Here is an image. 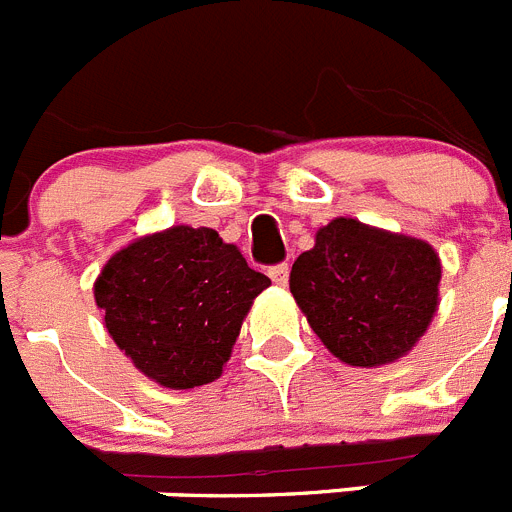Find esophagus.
Masks as SVG:
<instances>
[{
	"label": "esophagus",
	"mask_w": 512,
	"mask_h": 512,
	"mask_svg": "<svg viewBox=\"0 0 512 512\" xmlns=\"http://www.w3.org/2000/svg\"><path fill=\"white\" fill-rule=\"evenodd\" d=\"M269 277H271V282L279 284V287H284L289 279V264H274L269 269Z\"/></svg>",
	"instance_id": "34e87169"
}]
</instances>
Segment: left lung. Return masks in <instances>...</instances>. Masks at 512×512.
<instances>
[{
	"instance_id": "obj_1",
	"label": "left lung",
	"mask_w": 512,
	"mask_h": 512,
	"mask_svg": "<svg viewBox=\"0 0 512 512\" xmlns=\"http://www.w3.org/2000/svg\"><path fill=\"white\" fill-rule=\"evenodd\" d=\"M441 261L428 243L336 217L300 253L289 292L333 356L379 366L415 346L438 307Z\"/></svg>"
}]
</instances>
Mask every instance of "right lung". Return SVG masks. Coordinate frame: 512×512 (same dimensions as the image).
Returning a JSON list of instances; mask_svg holds the SVG:
<instances>
[{
    "label": "right lung",
    "mask_w": 512,
    "mask_h": 512,
    "mask_svg": "<svg viewBox=\"0 0 512 512\" xmlns=\"http://www.w3.org/2000/svg\"><path fill=\"white\" fill-rule=\"evenodd\" d=\"M269 284L212 228L176 225L115 253L94 300L140 372L189 390L223 374L248 307Z\"/></svg>",
    "instance_id": "add662e5"
}]
</instances>
